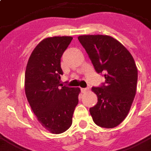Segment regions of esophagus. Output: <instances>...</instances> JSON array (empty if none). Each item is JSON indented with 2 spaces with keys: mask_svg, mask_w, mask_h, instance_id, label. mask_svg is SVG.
Segmentation results:
<instances>
[{
  "mask_svg": "<svg viewBox=\"0 0 151 151\" xmlns=\"http://www.w3.org/2000/svg\"><path fill=\"white\" fill-rule=\"evenodd\" d=\"M88 90H89V88H82L81 89V91H82V93H85V92L87 91Z\"/></svg>",
  "mask_w": 151,
  "mask_h": 151,
  "instance_id": "1",
  "label": "esophagus"
}]
</instances>
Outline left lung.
Instances as JSON below:
<instances>
[{
  "instance_id": "8db88e82",
  "label": "left lung",
  "mask_w": 151,
  "mask_h": 151,
  "mask_svg": "<svg viewBox=\"0 0 151 151\" xmlns=\"http://www.w3.org/2000/svg\"><path fill=\"white\" fill-rule=\"evenodd\" d=\"M95 71L104 73L105 83L92 87L98 97L90 108L92 119L103 128L119 125L129 114L136 95L137 69L131 53L110 35H86L78 37Z\"/></svg>"
}]
</instances>
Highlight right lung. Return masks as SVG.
<instances>
[{
	"mask_svg": "<svg viewBox=\"0 0 151 151\" xmlns=\"http://www.w3.org/2000/svg\"><path fill=\"white\" fill-rule=\"evenodd\" d=\"M71 36L43 39L28 60L25 72V93L38 121L50 133H64L72 124L78 104L80 88L60 87V58Z\"/></svg>",
	"mask_w": 151,
	"mask_h": 151,
	"instance_id": "1",
	"label": "right lung"
}]
</instances>
